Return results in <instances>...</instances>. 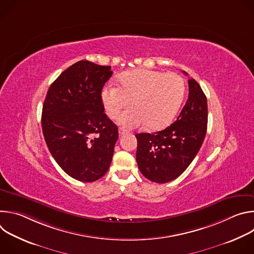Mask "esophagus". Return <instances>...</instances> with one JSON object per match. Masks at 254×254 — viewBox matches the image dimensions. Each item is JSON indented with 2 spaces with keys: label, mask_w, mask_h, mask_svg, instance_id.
Wrapping results in <instances>:
<instances>
[{
  "label": "esophagus",
  "mask_w": 254,
  "mask_h": 254,
  "mask_svg": "<svg viewBox=\"0 0 254 254\" xmlns=\"http://www.w3.org/2000/svg\"><path fill=\"white\" fill-rule=\"evenodd\" d=\"M119 133H120V135H124V134L127 133V130L125 127H120L119 128Z\"/></svg>",
  "instance_id": "34e87169"
}]
</instances>
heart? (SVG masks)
<instances>
[{
    "label": "heart",
    "mask_w": 254,
    "mask_h": 254,
    "mask_svg": "<svg viewBox=\"0 0 254 254\" xmlns=\"http://www.w3.org/2000/svg\"><path fill=\"white\" fill-rule=\"evenodd\" d=\"M121 87L108 84L102 90L106 115L116 119L130 104L133 106L119 118L127 128L144 125L159 129L172 123L185 96L184 79L175 72L162 73L150 69H133L120 76Z\"/></svg>",
    "instance_id": "b5f03b06"
}]
</instances>
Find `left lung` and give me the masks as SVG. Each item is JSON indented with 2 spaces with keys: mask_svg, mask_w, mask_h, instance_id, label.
Listing matches in <instances>:
<instances>
[{
  "mask_svg": "<svg viewBox=\"0 0 254 254\" xmlns=\"http://www.w3.org/2000/svg\"><path fill=\"white\" fill-rule=\"evenodd\" d=\"M188 85L187 102L170 127L154 133L135 134L138 169L152 182L163 184L177 179L192 163L205 138L207 98L195 79H189Z\"/></svg>",
  "mask_w": 254,
  "mask_h": 254,
  "instance_id": "obj_1",
  "label": "left lung"
}]
</instances>
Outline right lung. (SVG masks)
<instances>
[{
	"mask_svg": "<svg viewBox=\"0 0 254 254\" xmlns=\"http://www.w3.org/2000/svg\"><path fill=\"white\" fill-rule=\"evenodd\" d=\"M111 66L81 60L50 85L42 110L47 147L60 168L81 182H94L111 166L118 127L107 118L101 90Z\"/></svg>",
	"mask_w": 254,
	"mask_h": 254,
	"instance_id": "right-lung-1",
	"label": "right lung"
}]
</instances>
